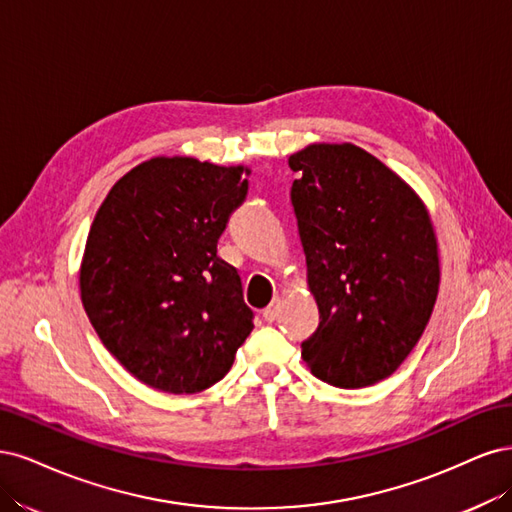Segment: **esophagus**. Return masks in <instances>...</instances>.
<instances>
[{
    "label": "esophagus",
    "mask_w": 512,
    "mask_h": 512,
    "mask_svg": "<svg viewBox=\"0 0 512 512\" xmlns=\"http://www.w3.org/2000/svg\"><path fill=\"white\" fill-rule=\"evenodd\" d=\"M278 300H272L266 308H263V312H261V315H263V321H268V323H272L276 317H278Z\"/></svg>",
    "instance_id": "esophagus-1"
}]
</instances>
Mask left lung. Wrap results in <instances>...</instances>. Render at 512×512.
<instances>
[{
	"label": "left lung",
	"instance_id": "1",
	"mask_svg": "<svg viewBox=\"0 0 512 512\" xmlns=\"http://www.w3.org/2000/svg\"><path fill=\"white\" fill-rule=\"evenodd\" d=\"M291 204L319 327L302 357L319 381L370 387L400 368L432 317L440 268L434 227L404 180L355 144L289 157Z\"/></svg>",
	"mask_w": 512,
	"mask_h": 512
}]
</instances>
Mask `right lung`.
Returning <instances> with one entry per match:
<instances>
[{"label": "right lung", "mask_w": 512, "mask_h": 512, "mask_svg": "<svg viewBox=\"0 0 512 512\" xmlns=\"http://www.w3.org/2000/svg\"><path fill=\"white\" fill-rule=\"evenodd\" d=\"M242 172L155 157L125 174L95 214L82 306L106 349L148 387L178 395L212 387L253 332L238 270L217 255L249 193Z\"/></svg>", "instance_id": "add662e5"}]
</instances>
